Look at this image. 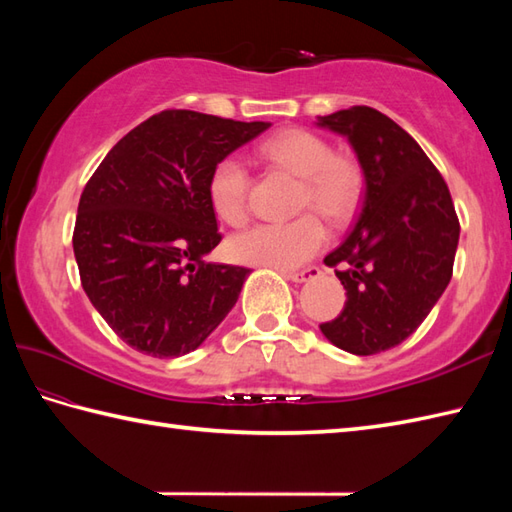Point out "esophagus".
I'll use <instances>...</instances> for the list:
<instances>
[{"instance_id":"obj_1","label":"esophagus","mask_w":512,"mask_h":512,"mask_svg":"<svg viewBox=\"0 0 512 512\" xmlns=\"http://www.w3.org/2000/svg\"><path fill=\"white\" fill-rule=\"evenodd\" d=\"M321 270L319 266H308L303 270H284V277H288L290 281H295V284H303V281H310L314 277H319Z\"/></svg>"}]
</instances>
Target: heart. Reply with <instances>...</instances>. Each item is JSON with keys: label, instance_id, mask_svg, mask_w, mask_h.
Returning a JSON list of instances; mask_svg holds the SVG:
<instances>
[{"label": "heart", "instance_id": "heart-1", "mask_svg": "<svg viewBox=\"0 0 512 512\" xmlns=\"http://www.w3.org/2000/svg\"><path fill=\"white\" fill-rule=\"evenodd\" d=\"M270 165L299 176L297 211H308L290 222H266L231 239L237 262L277 270L299 268L328 244V226L318 217L341 226L356 215L363 200L361 165L347 154H336L323 136L308 129H286L262 145ZM250 176L235 156L222 158L209 176V200L226 224L239 226L248 217Z\"/></svg>", "mask_w": 512, "mask_h": 512}]
</instances>
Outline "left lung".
Segmentation results:
<instances>
[{
  "mask_svg": "<svg viewBox=\"0 0 512 512\" xmlns=\"http://www.w3.org/2000/svg\"><path fill=\"white\" fill-rule=\"evenodd\" d=\"M343 134L365 173L361 211L345 242L323 259L345 288V306L321 323L325 339L372 356L418 330L453 275L460 220L447 182L405 129L374 107L319 118Z\"/></svg>",
  "mask_w": 512,
  "mask_h": 512,
  "instance_id": "left-lung-1",
  "label": "left lung"
}]
</instances>
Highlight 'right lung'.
I'll return each mask as SVG.
<instances>
[{
	"label": "right lung",
	"instance_id": "obj_1",
	"mask_svg": "<svg viewBox=\"0 0 512 512\" xmlns=\"http://www.w3.org/2000/svg\"><path fill=\"white\" fill-rule=\"evenodd\" d=\"M268 127L165 110L118 140L85 184L72 235L81 286L129 347L189 354L235 306L250 270L204 259L222 242L209 176Z\"/></svg>",
	"mask_w": 512,
	"mask_h": 512
}]
</instances>
